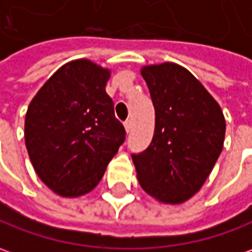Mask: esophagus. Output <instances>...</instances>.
<instances>
[{
	"mask_svg": "<svg viewBox=\"0 0 252 252\" xmlns=\"http://www.w3.org/2000/svg\"><path fill=\"white\" fill-rule=\"evenodd\" d=\"M124 128H126V133L131 132V131H132V121H131V120L126 121V123H124Z\"/></svg>",
	"mask_w": 252,
	"mask_h": 252,
	"instance_id": "1",
	"label": "esophagus"
}]
</instances>
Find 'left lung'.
I'll use <instances>...</instances> for the list:
<instances>
[{"label": "left lung", "instance_id": "obj_1", "mask_svg": "<svg viewBox=\"0 0 252 252\" xmlns=\"http://www.w3.org/2000/svg\"><path fill=\"white\" fill-rule=\"evenodd\" d=\"M155 106V135L132 155L142 189L165 204L197 193L220 157L226 123L218 102L196 77L175 63L140 70Z\"/></svg>", "mask_w": 252, "mask_h": 252}]
</instances>
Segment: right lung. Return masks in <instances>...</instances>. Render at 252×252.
<instances>
[{"mask_svg":"<svg viewBox=\"0 0 252 252\" xmlns=\"http://www.w3.org/2000/svg\"><path fill=\"white\" fill-rule=\"evenodd\" d=\"M110 70L88 59L63 64L29 104L25 140L37 175L63 197L90 193L126 140L106 94Z\"/></svg>","mask_w":252,"mask_h":252,"instance_id":"obj_1","label":"right lung"}]
</instances>
